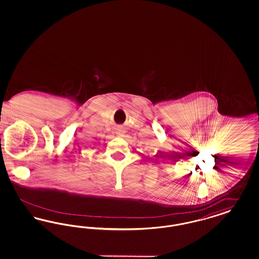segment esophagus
I'll use <instances>...</instances> for the list:
<instances>
[{"label": "esophagus", "mask_w": 259, "mask_h": 259, "mask_svg": "<svg viewBox=\"0 0 259 259\" xmlns=\"http://www.w3.org/2000/svg\"><path fill=\"white\" fill-rule=\"evenodd\" d=\"M124 133H125V131H124L123 129H118V130L116 131V134L118 136H120V137L123 136Z\"/></svg>", "instance_id": "esophagus-1"}]
</instances>
